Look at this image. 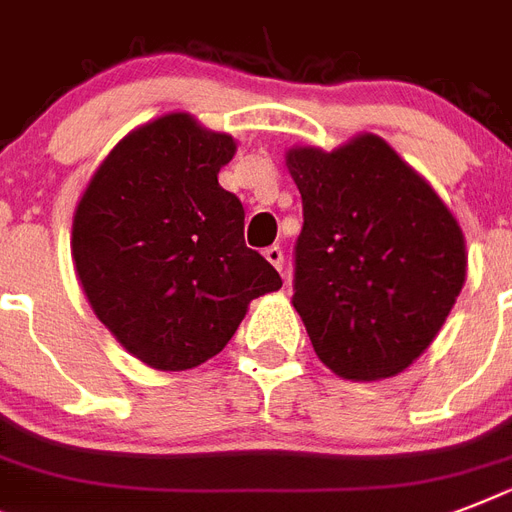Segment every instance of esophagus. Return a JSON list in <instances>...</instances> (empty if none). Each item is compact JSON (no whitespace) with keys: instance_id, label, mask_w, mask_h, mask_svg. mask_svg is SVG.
<instances>
[{"instance_id":"obj_1","label":"esophagus","mask_w":512,"mask_h":512,"mask_svg":"<svg viewBox=\"0 0 512 512\" xmlns=\"http://www.w3.org/2000/svg\"><path fill=\"white\" fill-rule=\"evenodd\" d=\"M265 260L276 268V271H284V249L279 244H273V247L265 249Z\"/></svg>"}]
</instances>
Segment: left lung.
<instances>
[{"instance_id": "left-lung-1", "label": "left lung", "mask_w": 512, "mask_h": 512, "mask_svg": "<svg viewBox=\"0 0 512 512\" xmlns=\"http://www.w3.org/2000/svg\"><path fill=\"white\" fill-rule=\"evenodd\" d=\"M303 196L295 295L316 356L345 380L404 372L444 327L468 271L438 193L377 135L335 151L297 146Z\"/></svg>"}]
</instances>
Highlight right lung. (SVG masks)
I'll return each mask as SVG.
<instances>
[{"instance_id": "add662e5", "label": "right lung", "mask_w": 512, "mask_h": 512, "mask_svg": "<svg viewBox=\"0 0 512 512\" xmlns=\"http://www.w3.org/2000/svg\"><path fill=\"white\" fill-rule=\"evenodd\" d=\"M231 135L167 114L132 130L92 175L71 255L92 311L143 364L183 372L228 345L247 305L281 287L244 244V207L217 183Z\"/></svg>"}]
</instances>
